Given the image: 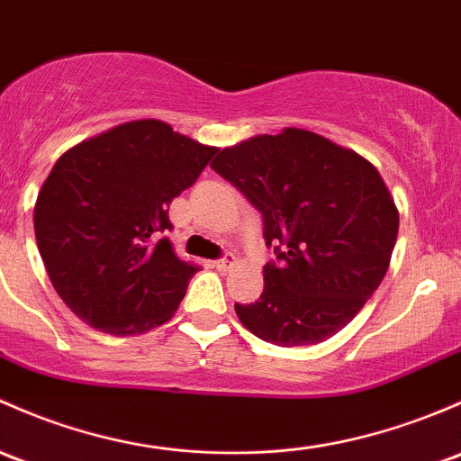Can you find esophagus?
Here are the masks:
<instances>
[{
	"mask_svg": "<svg viewBox=\"0 0 461 461\" xmlns=\"http://www.w3.org/2000/svg\"><path fill=\"white\" fill-rule=\"evenodd\" d=\"M236 263V256L234 254H230V251H227L225 256H222V258H218V260H214V267L218 269V271H227L231 267V265Z\"/></svg>",
	"mask_w": 461,
	"mask_h": 461,
	"instance_id": "1",
	"label": "esophagus"
}]
</instances>
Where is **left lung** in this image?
<instances>
[{"label":"left lung","instance_id":"obj_1","mask_svg":"<svg viewBox=\"0 0 461 461\" xmlns=\"http://www.w3.org/2000/svg\"><path fill=\"white\" fill-rule=\"evenodd\" d=\"M212 169L263 214L276 254L260 300L234 304L240 322L278 347L316 345L347 327L380 287L400 227L380 172L298 128L221 149Z\"/></svg>","mask_w":461,"mask_h":461}]
</instances>
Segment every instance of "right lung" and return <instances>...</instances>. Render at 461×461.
<instances>
[{
    "label": "right lung",
    "mask_w": 461,
    "mask_h": 461,
    "mask_svg": "<svg viewBox=\"0 0 461 461\" xmlns=\"http://www.w3.org/2000/svg\"><path fill=\"white\" fill-rule=\"evenodd\" d=\"M216 152L141 119L55 163L35 203L37 247L52 287L84 322L134 336L174 316L198 267L183 263L166 236L169 203Z\"/></svg>",
    "instance_id": "right-lung-1"
}]
</instances>
